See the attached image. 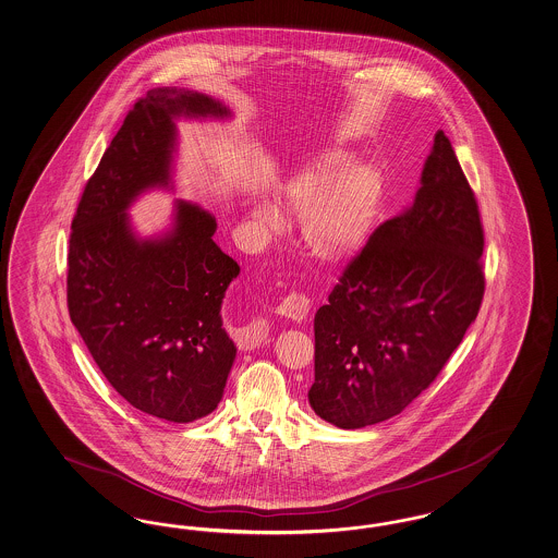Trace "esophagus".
Returning <instances> with one entry per match:
<instances>
[{
	"instance_id": "1",
	"label": "esophagus",
	"mask_w": 558,
	"mask_h": 558,
	"mask_svg": "<svg viewBox=\"0 0 558 558\" xmlns=\"http://www.w3.org/2000/svg\"><path fill=\"white\" fill-rule=\"evenodd\" d=\"M308 311H311V302L308 299L301 294V292H290L288 296H284L280 304L276 306V313L280 315V317L290 318V320H294V323H301L308 315Z\"/></svg>"
}]
</instances>
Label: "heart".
<instances>
[{
  "label": "heart",
  "instance_id": "b5f03b06",
  "mask_svg": "<svg viewBox=\"0 0 558 558\" xmlns=\"http://www.w3.org/2000/svg\"><path fill=\"white\" fill-rule=\"evenodd\" d=\"M331 150L304 166L284 186L288 211L299 215L304 250L323 264H343L362 252L376 226L384 181L374 166L351 162ZM266 233L282 227V215L268 203L254 209Z\"/></svg>",
  "mask_w": 558,
  "mask_h": 558
}]
</instances>
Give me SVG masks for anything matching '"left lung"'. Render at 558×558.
Returning <instances> with one entry per match:
<instances>
[{"mask_svg":"<svg viewBox=\"0 0 558 558\" xmlns=\"http://www.w3.org/2000/svg\"><path fill=\"white\" fill-rule=\"evenodd\" d=\"M482 254L477 201L438 130L412 205L377 227L315 315L317 416L363 428L421 396L480 313Z\"/></svg>","mask_w":558,"mask_h":558,"instance_id":"left-lung-1","label":"left lung"}]
</instances>
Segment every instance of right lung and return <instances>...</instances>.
Listing matches in <instances>:
<instances>
[{
    "label": "right lung",
    "instance_id": "obj_1",
    "mask_svg": "<svg viewBox=\"0 0 558 558\" xmlns=\"http://www.w3.org/2000/svg\"><path fill=\"white\" fill-rule=\"evenodd\" d=\"M231 111L196 90L158 87L137 99L76 207L69 241V315L107 381L132 407L168 422L211 414L235 345L221 304L240 266L213 241L217 221L177 201L172 229L137 238L128 209L172 189L179 118Z\"/></svg>",
    "mask_w": 558,
    "mask_h": 558
}]
</instances>
